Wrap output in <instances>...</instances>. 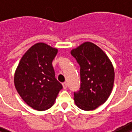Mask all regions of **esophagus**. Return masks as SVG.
<instances>
[{"label":"esophagus","mask_w":132,"mask_h":132,"mask_svg":"<svg viewBox=\"0 0 132 132\" xmlns=\"http://www.w3.org/2000/svg\"><path fill=\"white\" fill-rule=\"evenodd\" d=\"M62 86H63V88H64V89H66V88H67V87H68L67 83H66V82L63 83V84H62Z\"/></svg>","instance_id":"obj_1"}]
</instances>
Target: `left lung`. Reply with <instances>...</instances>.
<instances>
[{
  "mask_svg": "<svg viewBox=\"0 0 132 132\" xmlns=\"http://www.w3.org/2000/svg\"><path fill=\"white\" fill-rule=\"evenodd\" d=\"M70 53L80 66L81 86L74 92L79 108L90 111L103 104L112 91L114 69L106 54L92 42H86L72 49Z\"/></svg>",
  "mask_w": 132,
  "mask_h": 132,
  "instance_id": "left-lung-1",
  "label": "left lung"
}]
</instances>
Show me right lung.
Segmentation results:
<instances>
[{
	"instance_id": "obj_1",
	"label": "right lung",
	"mask_w": 132,
	"mask_h": 132,
	"mask_svg": "<svg viewBox=\"0 0 132 132\" xmlns=\"http://www.w3.org/2000/svg\"><path fill=\"white\" fill-rule=\"evenodd\" d=\"M57 52L56 48L45 43H36L22 56L15 71V89L22 100L36 110L53 106L62 89L52 65Z\"/></svg>"
}]
</instances>
